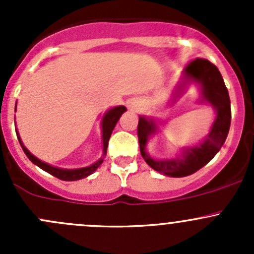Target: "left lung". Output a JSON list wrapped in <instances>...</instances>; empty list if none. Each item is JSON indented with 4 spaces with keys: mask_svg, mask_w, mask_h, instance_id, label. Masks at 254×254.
Masks as SVG:
<instances>
[{
    "mask_svg": "<svg viewBox=\"0 0 254 254\" xmlns=\"http://www.w3.org/2000/svg\"><path fill=\"white\" fill-rule=\"evenodd\" d=\"M187 78L195 79L201 84L203 98L212 104L216 109V119L211 127L209 136L200 145L184 151L183 157L170 161H157L146 153L145 146L148 136L155 132L156 125L140 117L137 124V137L140 142V152L143 160L151 168L170 177H186L193 175L196 171L211 161L219 152L226 140L231 124V103L229 91L222 79L219 68L206 59H195L186 67Z\"/></svg>",
    "mask_w": 254,
    "mask_h": 254,
    "instance_id": "left-lung-1",
    "label": "left lung"
}]
</instances>
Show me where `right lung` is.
<instances>
[{"mask_svg": "<svg viewBox=\"0 0 254 254\" xmlns=\"http://www.w3.org/2000/svg\"><path fill=\"white\" fill-rule=\"evenodd\" d=\"M14 111H16V109H14ZM125 111H127V108H125V107L119 106V107H115V108L111 109V111L104 115L103 123H102V127H103V155H106L107 153V147H108L109 137H111L113 130H114V127H115V125H117L119 118L122 117V114ZM17 136H18V141H19L23 151H24V153L27 155V157L29 158L33 163H35L37 166H39L42 170H44L45 172L50 173L51 176L56 177V178L61 179V181H78V179L84 178V177L92 175V173H93L94 171H96L97 168L102 165V162H103V158H101V160L97 161L96 163H93V165L89 166V167L78 168V170H61V168L53 167V166H49L48 163L42 162V161L38 160L37 157H34V156H33L32 153H30L29 151L25 148V146L23 145L22 141H20L18 132H17Z\"/></svg>", "mask_w": 254, "mask_h": 254, "instance_id": "right-lung-1", "label": "right lung"}]
</instances>
